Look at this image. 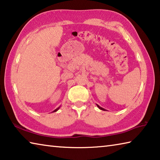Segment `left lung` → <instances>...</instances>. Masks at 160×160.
I'll return each instance as SVG.
<instances>
[{"instance_id": "obj_1", "label": "left lung", "mask_w": 160, "mask_h": 160, "mask_svg": "<svg viewBox=\"0 0 160 160\" xmlns=\"http://www.w3.org/2000/svg\"><path fill=\"white\" fill-rule=\"evenodd\" d=\"M97 106H98V108H99V109H101V110H106L105 109H104V108H101V107H100L99 106H98V105H97Z\"/></svg>"}]
</instances>
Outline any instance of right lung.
I'll list each match as a JSON object with an SVG mask.
<instances>
[{
    "mask_svg": "<svg viewBox=\"0 0 160 160\" xmlns=\"http://www.w3.org/2000/svg\"><path fill=\"white\" fill-rule=\"evenodd\" d=\"M59 108H60V107H59V108H57V109H55V110H54V111H53V112H56V111H57V110L59 109Z\"/></svg>",
    "mask_w": 160,
    "mask_h": 160,
    "instance_id": "obj_1",
    "label": "right lung"
}]
</instances>
